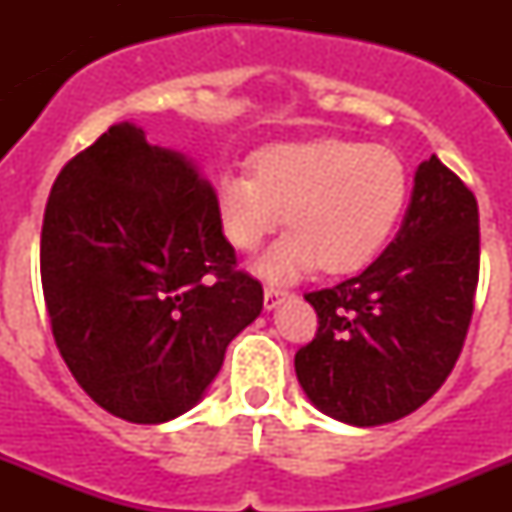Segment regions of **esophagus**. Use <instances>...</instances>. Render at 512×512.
<instances>
[{
    "instance_id": "esophagus-1",
    "label": "esophagus",
    "mask_w": 512,
    "mask_h": 512,
    "mask_svg": "<svg viewBox=\"0 0 512 512\" xmlns=\"http://www.w3.org/2000/svg\"><path fill=\"white\" fill-rule=\"evenodd\" d=\"M284 297H287V292H284V289L266 287L264 289V307H266V310H274V307H277L279 302L284 300Z\"/></svg>"
}]
</instances>
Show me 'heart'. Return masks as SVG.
<instances>
[{"instance_id":"heart-1","label":"heart","mask_w":512,"mask_h":512,"mask_svg":"<svg viewBox=\"0 0 512 512\" xmlns=\"http://www.w3.org/2000/svg\"><path fill=\"white\" fill-rule=\"evenodd\" d=\"M408 192V169L397 151L320 138L269 146L253 156V174L220 176L215 210L238 251H256L284 210L289 230L256 261V271L289 282L315 264L325 274L369 264L400 223Z\"/></svg>"}]
</instances>
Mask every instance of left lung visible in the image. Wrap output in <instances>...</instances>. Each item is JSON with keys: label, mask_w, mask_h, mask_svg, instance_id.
Wrapping results in <instances>:
<instances>
[{"label": "left lung", "mask_w": 512, "mask_h": 512, "mask_svg": "<svg viewBox=\"0 0 512 512\" xmlns=\"http://www.w3.org/2000/svg\"><path fill=\"white\" fill-rule=\"evenodd\" d=\"M479 279L474 194L431 156L395 241L361 274L307 292L318 333L295 354L307 400L348 425H384L431 400L467 338Z\"/></svg>", "instance_id": "8db88e82"}]
</instances>
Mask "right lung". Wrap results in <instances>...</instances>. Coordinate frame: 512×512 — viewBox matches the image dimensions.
Listing matches in <instances>:
<instances>
[{
	"instance_id": "add662e5",
	"label": "right lung",
	"mask_w": 512,
	"mask_h": 512,
	"mask_svg": "<svg viewBox=\"0 0 512 512\" xmlns=\"http://www.w3.org/2000/svg\"><path fill=\"white\" fill-rule=\"evenodd\" d=\"M40 279L74 379L130 423L192 410L264 307L261 284L235 271L210 182L133 122L112 125L53 182Z\"/></svg>"
}]
</instances>
